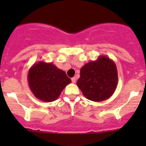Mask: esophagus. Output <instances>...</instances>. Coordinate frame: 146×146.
<instances>
[{
	"label": "esophagus",
	"mask_w": 146,
	"mask_h": 146,
	"mask_svg": "<svg viewBox=\"0 0 146 146\" xmlns=\"http://www.w3.org/2000/svg\"><path fill=\"white\" fill-rule=\"evenodd\" d=\"M72 82H73V83H75V82H76V78H75V77H72Z\"/></svg>",
	"instance_id": "obj_1"
}]
</instances>
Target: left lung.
I'll return each mask as SVG.
<instances>
[{
	"mask_svg": "<svg viewBox=\"0 0 146 146\" xmlns=\"http://www.w3.org/2000/svg\"><path fill=\"white\" fill-rule=\"evenodd\" d=\"M118 85V71L115 62L105 55L90 61L80 69L77 86L89 100L102 102L114 94Z\"/></svg>",
	"mask_w": 146,
	"mask_h": 146,
	"instance_id": "obj_1",
	"label": "left lung"
}]
</instances>
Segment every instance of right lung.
<instances>
[{
	"label": "right lung",
	"mask_w": 146,
	"mask_h": 146,
	"mask_svg": "<svg viewBox=\"0 0 146 146\" xmlns=\"http://www.w3.org/2000/svg\"><path fill=\"white\" fill-rule=\"evenodd\" d=\"M30 89L38 99L43 102H53L59 97L64 88L72 80L64 71L51 63L37 62L28 73Z\"/></svg>",
	"instance_id": "add662e5"
}]
</instances>
